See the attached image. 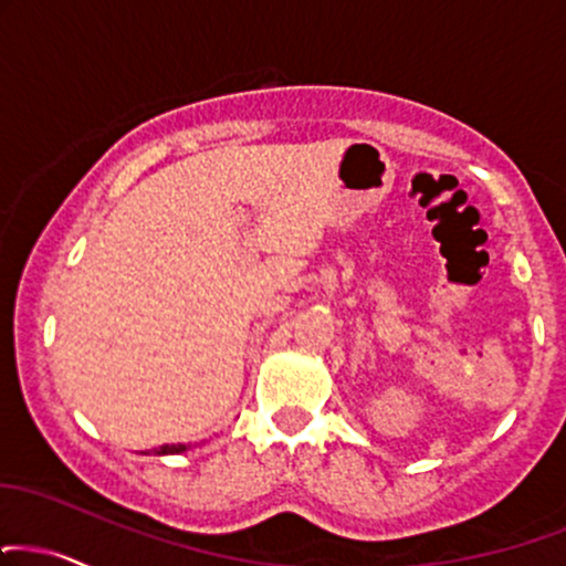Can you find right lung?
Returning a JSON list of instances; mask_svg holds the SVG:
<instances>
[{
    "mask_svg": "<svg viewBox=\"0 0 566 566\" xmlns=\"http://www.w3.org/2000/svg\"><path fill=\"white\" fill-rule=\"evenodd\" d=\"M184 451H187V446L179 442V446H160L158 451H155V455H171V453H184Z\"/></svg>",
    "mask_w": 566,
    "mask_h": 566,
    "instance_id": "add662e5",
    "label": "right lung"
}]
</instances>
